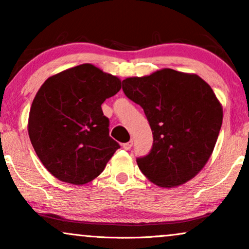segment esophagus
Here are the masks:
<instances>
[{
  "label": "esophagus",
  "instance_id": "esophagus-1",
  "mask_svg": "<svg viewBox=\"0 0 249 249\" xmlns=\"http://www.w3.org/2000/svg\"><path fill=\"white\" fill-rule=\"evenodd\" d=\"M122 147H124L125 151H129V149H130L131 147H132V141H130V142H124V145H122Z\"/></svg>",
  "mask_w": 249,
  "mask_h": 249
}]
</instances>
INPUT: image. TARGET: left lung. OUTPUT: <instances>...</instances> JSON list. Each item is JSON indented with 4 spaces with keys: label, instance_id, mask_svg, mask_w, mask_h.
<instances>
[{
    "label": "left lung",
    "instance_id": "1",
    "mask_svg": "<svg viewBox=\"0 0 249 249\" xmlns=\"http://www.w3.org/2000/svg\"><path fill=\"white\" fill-rule=\"evenodd\" d=\"M129 100L141 105L153 132V147L137 159L139 170L160 187L193 179L212 154L222 125V105L195 73L162 69L122 81Z\"/></svg>",
    "mask_w": 249,
    "mask_h": 249
}]
</instances>
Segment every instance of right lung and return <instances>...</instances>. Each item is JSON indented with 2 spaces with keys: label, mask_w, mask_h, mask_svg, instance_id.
Listing matches in <instances>:
<instances>
[{
  "label": "right lung",
  "mask_w": 249,
  "mask_h": 249,
  "mask_svg": "<svg viewBox=\"0 0 249 249\" xmlns=\"http://www.w3.org/2000/svg\"><path fill=\"white\" fill-rule=\"evenodd\" d=\"M121 80L85 63L50 77L34 98L30 142L51 175L85 185L103 172L120 145L108 135L101 105L120 90Z\"/></svg>",
  "instance_id": "1"
}]
</instances>
